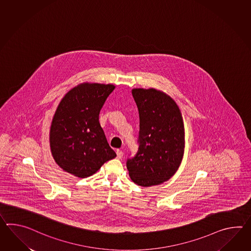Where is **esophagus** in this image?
Segmentation results:
<instances>
[{"label":"esophagus","mask_w":251,"mask_h":251,"mask_svg":"<svg viewBox=\"0 0 251 251\" xmlns=\"http://www.w3.org/2000/svg\"><path fill=\"white\" fill-rule=\"evenodd\" d=\"M117 157L118 158H122L123 156V151L121 150H118L117 152Z\"/></svg>","instance_id":"esophagus-1"}]
</instances>
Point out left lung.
Segmentation results:
<instances>
[{
  "instance_id": "8db88e82",
  "label": "left lung",
  "mask_w": 251,
  "mask_h": 251,
  "mask_svg": "<svg viewBox=\"0 0 251 251\" xmlns=\"http://www.w3.org/2000/svg\"><path fill=\"white\" fill-rule=\"evenodd\" d=\"M139 115L138 151L127 159L135 184L147 187L167 181L178 168L184 149V123L178 106L156 89L132 90Z\"/></svg>"
}]
</instances>
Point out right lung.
<instances>
[{"label": "right lung", "instance_id": "right-lung-1", "mask_svg": "<svg viewBox=\"0 0 251 251\" xmlns=\"http://www.w3.org/2000/svg\"><path fill=\"white\" fill-rule=\"evenodd\" d=\"M112 84H80L69 91L56 109L50 128V149L56 164L84 178L116 156L99 123L100 109Z\"/></svg>", "mask_w": 251, "mask_h": 251}]
</instances>
